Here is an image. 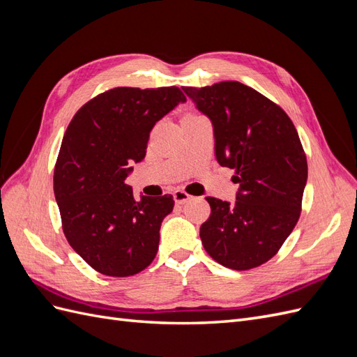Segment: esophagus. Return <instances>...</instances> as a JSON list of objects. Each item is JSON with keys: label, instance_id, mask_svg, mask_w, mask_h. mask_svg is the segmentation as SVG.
Masks as SVG:
<instances>
[{"label": "esophagus", "instance_id": "1", "mask_svg": "<svg viewBox=\"0 0 357 357\" xmlns=\"http://www.w3.org/2000/svg\"><path fill=\"white\" fill-rule=\"evenodd\" d=\"M189 199H190V195H189V193H186L185 190L177 189V190L174 192V201H176V204L183 205L185 202H188Z\"/></svg>", "mask_w": 357, "mask_h": 357}]
</instances>
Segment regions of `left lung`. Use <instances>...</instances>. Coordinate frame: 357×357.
Segmentation results:
<instances>
[{
    "instance_id": "1",
    "label": "left lung",
    "mask_w": 357,
    "mask_h": 357,
    "mask_svg": "<svg viewBox=\"0 0 357 357\" xmlns=\"http://www.w3.org/2000/svg\"><path fill=\"white\" fill-rule=\"evenodd\" d=\"M183 91L214 128V153L240 183L235 204L207 197L202 245L215 262L247 271L275 256L302 210L307 156L282 107L250 86L220 82Z\"/></svg>"
}]
</instances>
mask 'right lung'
<instances>
[{
    "instance_id": "add662e5",
    "label": "right lung",
    "mask_w": 357,
    "mask_h": 357,
    "mask_svg": "<svg viewBox=\"0 0 357 357\" xmlns=\"http://www.w3.org/2000/svg\"><path fill=\"white\" fill-rule=\"evenodd\" d=\"M186 96L177 86L113 88L80 107L53 172L62 231L83 261L109 277L142 273L158 253L172 195L137 201L125 178L146 156L150 131Z\"/></svg>"
}]
</instances>
